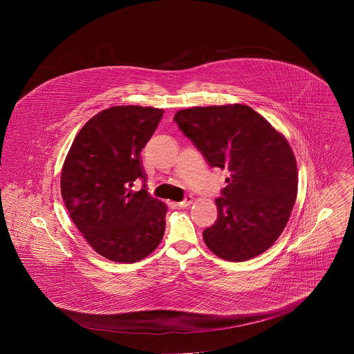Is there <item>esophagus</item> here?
<instances>
[{
	"mask_svg": "<svg viewBox=\"0 0 354 354\" xmlns=\"http://www.w3.org/2000/svg\"><path fill=\"white\" fill-rule=\"evenodd\" d=\"M192 203H194V198H192L191 195H188V196H185V199L183 202L178 203V205H179L180 208H185V207H189Z\"/></svg>",
	"mask_w": 354,
	"mask_h": 354,
	"instance_id": "1",
	"label": "esophagus"
}]
</instances>
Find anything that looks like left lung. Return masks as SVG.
Instances as JSON below:
<instances>
[{"instance_id": "1", "label": "left lung", "mask_w": 354, "mask_h": 354, "mask_svg": "<svg viewBox=\"0 0 354 354\" xmlns=\"http://www.w3.org/2000/svg\"><path fill=\"white\" fill-rule=\"evenodd\" d=\"M174 120L211 167L230 171L205 245L227 261L266 252L286 228L297 195V165L286 136L247 104L179 110Z\"/></svg>"}]
</instances>
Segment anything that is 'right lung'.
Returning a JSON list of instances; mask_svg holds the SVG:
<instances>
[{
  "mask_svg": "<svg viewBox=\"0 0 354 354\" xmlns=\"http://www.w3.org/2000/svg\"><path fill=\"white\" fill-rule=\"evenodd\" d=\"M162 109L114 106L94 115L74 138L61 172L68 215L91 248L117 263H135L160 244L167 205L146 185L140 151L163 117Z\"/></svg>",
  "mask_w": 354,
  "mask_h": 354,
  "instance_id": "1",
  "label": "right lung"
}]
</instances>
